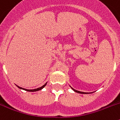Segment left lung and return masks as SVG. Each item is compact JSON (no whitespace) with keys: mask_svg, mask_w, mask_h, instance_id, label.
<instances>
[{"mask_svg":"<svg viewBox=\"0 0 120 120\" xmlns=\"http://www.w3.org/2000/svg\"><path fill=\"white\" fill-rule=\"evenodd\" d=\"M72 89H73V91H75V92H76V93H80V94H88V93H83V92H80V91H77V90H75V89H73V88H71Z\"/></svg>","mask_w":120,"mask_h":120,"instance_id":"left-lung-1","label":"left lung"}]
</instances>
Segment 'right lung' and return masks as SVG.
Here are the masks:
<instances>
[{"instance_id":"1","label":"right lung","mask_w":120,"mask_h":120,"mask_svg":"<svg viewBox=\"0 0 120 120\" xmlns=\"http://www.w3.org/2000/svg\"><path fill=\"white\" fill-rule=\"evenodd\" d=\"M46 84H47V83H45V84L43 86H42L40 88H37V89H34V90H27V89H24V88H23L22 87H20V86H19L16 85L20 89H22V90H25V91H29V92H34V91H39V90H41V89H43V88L45 86V85H46Z\"/></svg>"}]
</instances>
